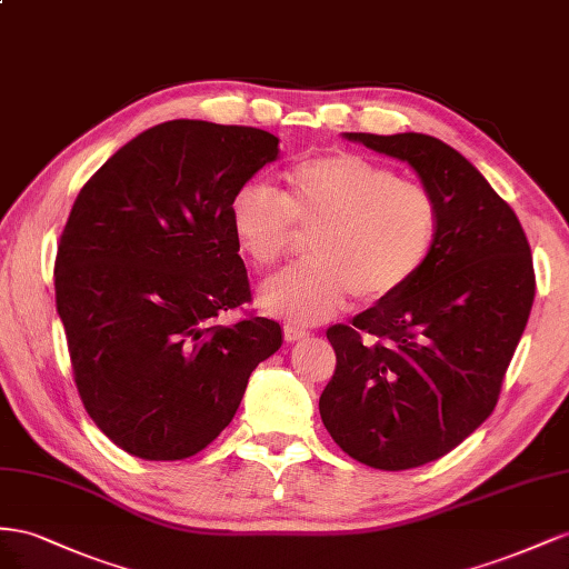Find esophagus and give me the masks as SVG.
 I'll list each match as a JSON object with an SVG mask.
<instances>
[{"label": "esophagus", "instance_id": "1", "mask_svg": "<svg viewBox=\"0 0 569 569\" xmlns=\"http://www.w3.org/2000/svg\"><path fill=\"white\" fill-rule=\"evenodd\" d=\"M307 336H310V333H307L300 327H296V323H286V327H283V338L288 340V343H298V340H302Z\"/></svg>", "mask_w": 569, "mask_h": 569}]
</instances>
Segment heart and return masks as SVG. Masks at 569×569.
<instances>
[{
    "label": "heart",
    "mask_w": 569,
    "mask_h": 569,
    "mask_svg": "<svg viewBox=\"0 0 569 569\" xmlns=\"http://www.w3.org/2000/svg\"><path fill=\"white\" fill-rule=\"evenodd\" d=\"M229 219L254 271L279 267L300 233H312V262L259 288L264 310L312 323L343 310L350 296L381 302L410 286L433 252L441 207L425 183L369 157L333 152L288 169L281 192L259 181L240 186Z\"/></svg>",
    "instance_id": "b5f03b06"
}]
</instances>
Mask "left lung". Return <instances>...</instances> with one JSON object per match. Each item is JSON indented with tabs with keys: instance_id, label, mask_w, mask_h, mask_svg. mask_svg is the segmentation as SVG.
Segmentation results:
<instances>
[{
	"instance_id": "left-lung-1",
	"label": "left lung",
	"mask_w": 569,
	"mask_h": 569,
	"mask_svg": "<svg viewBox=\"0 0 569 569\" xmlns=\"http://www.w3.org/2000/svg\"><path fill=\"white\" fill-rule=\"evenodd\" d=\"M343 136L408 161L441 207L417 279L327 331L323 427L357 462L400 472L446 456L493 412L537 279L522 223L458 150L425 133Z\"/></svg>"
}]
</instances>
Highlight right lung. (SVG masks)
<instances>
[{"label": "right lung", "instance_id": "obj_1", "mask_svg": "<svg viewBox=\"0 0 569 569\" xmlns=\"http://www.w3.org/2000/svg\"><path fill=\"white\" fill-rule=\"evenodd\" d=\"M276 157L262 128L176 119L126 142L78 192L57 248V312L88 415L136 458L207 448L283 343L267 317L217 323L252 300L231 198Z\"/></svg>", "mask_w": 569, "mask_h": 569}]
</instances>
